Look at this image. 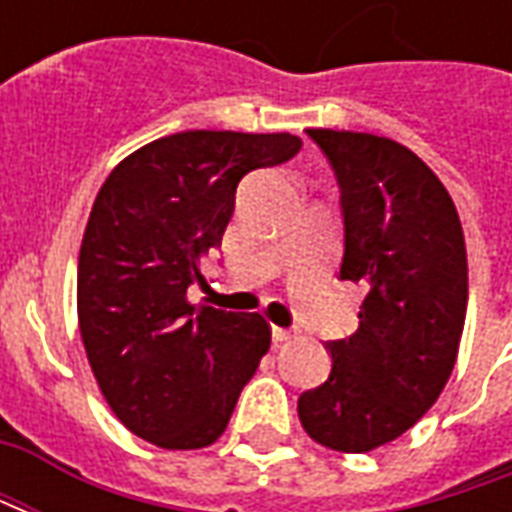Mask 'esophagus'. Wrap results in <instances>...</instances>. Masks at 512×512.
<instances>
[{
    "label": "esophagus",
    "mask_w": 512,
    "mask_h": 512,
    "mask_svg": "<svg viewBox=\"0 0 512 512\" xmlns=\"http://www.w3.org/2000/svg\"><path fill=\"white\" fill-rule=\"evenodd\" d=\"M271 337H274V343H288L296 337V329H282V326H274L271 329Z\"/></svg>",
    "instance_id": "34e87169"
}]
</instances>
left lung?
Listing matches in <instances>:
<instances>
[{
    "instance_id": "8db88e82",
    "label": "left lung",
    "mask_w": 512,
    "mask_h": 512,
    "mask_svg": "<svg viewBox=\"0 0 512 512\" xmlns=\"http://www.w3.org/2000/svg\"><path fill=\"white\" fill-rule=\"evenodd\" d=\"M329 158L343 211L340 279L367 288L359 329L329 340L332 373L301 392L312 439L370 452L403 436L450 378L469 277L458 211L441 180L408 147L376 134L310 128Z\"/></svg>"
}]
</instances>
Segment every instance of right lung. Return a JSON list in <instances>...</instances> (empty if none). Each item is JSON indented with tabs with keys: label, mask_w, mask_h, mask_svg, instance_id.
Segmentation results:
<instances>
[{
	"label": "right lung",
	"mask_w": 512,
	"mask_h": 512,
	"mask_svg": "<svg viewBox=\"0 0 512 512\" xmlns=\"http://www.w3.org/2000/svg\"><path fill=\"white\" fill-rule=\"evenodd\" d=\"M293 134L183 131L123 158L95 197L79 252V326L117 419L164 450L219 439L271 345L263 315L191 307L246 172L285 164Z\"/></svg>",
	"instance_id": "add662e5"
}]
</instances>
